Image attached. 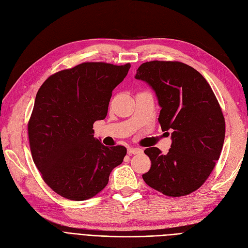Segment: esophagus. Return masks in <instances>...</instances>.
Wrapping results in <instances>:
<instances>
[{"instance_id":"34e87169","label":"esophagus","mask_w":248,"mask_h":248,"mask_svg":"<svg viewBox=\"0 0 248 248\" xmlns=\"http://www.w3.org/2000/svg\"><path fill=\"white\" fill-rule=\"evenodd\" d=\"M142 152V150L140 148H129L128 149V154L132 155V154H140Z\"/></svg>"}]
</instances>
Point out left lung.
<instances>
[{
  "label": "left lung",
  "instance_id": "left-lung-1",
  "mask_svg": "<svg viewBox=\"0 0 248 248\" xmlns=\"http://www.w3.org/2000/svg\"><path fill=\"white\" fill-rule=\"evenodd\" d=\"M136 78L153 88L161 107L158 122L172 140L166 155L156 147L145 150L151 168L142 179L164 196H187L206 182L219 159L226 121L218 100L199 71L178 61L142 63Z\"/></svg>",
  "mask_w": 248,
  "mask_h": 248
}]
</instances>
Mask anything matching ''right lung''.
Wrapping results in <instances>:
<instances>
[{"mask_svg":"<svg viewBox=\"0 0 248 248\" xmlns=\"http://www.w3.org/2000/svg\"><path fill=\"white\" fill-rule=\"evenodd\" d=\"M130 66L85 62L54 73L37 92L28 123L30 149L44 182L59 196L95 197L123 162L126 148L103 146L93 124L106 119L112 90Z\"/></svg>","mask_w":248,"mask_h":248,"instance_id":"add662e5","label":"right lung"}]
</instances>
